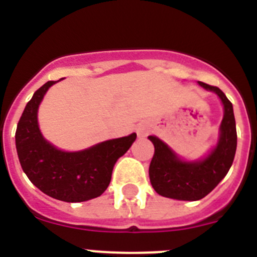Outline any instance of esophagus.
Listing matches in <instances>:
<instances>
[{
    "instance_id": "esophagus-1",
    "label": "esophagus",
    "mask_w": 257,
    "mask_h": 257,
    "mask_svg": "<svg viewBox=\"0 0 257 257\" xmlns=\"http://www.w3.org/2000/svg\"><path fill=\"white\" fill-rule=\"evenodd\" d=\"M138 133H139V135H145V133H147V131H145L144 128H139V131H138Z\"/></svg>"
}]
</instances>
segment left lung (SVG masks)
Instances as JSON below:
<instances>
[{
  "instance_id": "obj_1",
  "label": "left lung",
  "mask_w": 257,
  "mask_h": 257,
  "mask_svg": "<svg viewBox=\"0 0 257 257\" xmlns=\"http://www.w3.org/2000/svg\"><path fill=\"white\" fill-rule=\"evenodd\" d=\"M206 90L216 92L224 104V118L220 126V140L205 160L184 162L163 142L149 136L154 145V154L149 166L152 187L160 196L180 201H198L206 197L225 178L237 149L233 105L216 86L198 82Z\"/></svg>"
}]
</instances>
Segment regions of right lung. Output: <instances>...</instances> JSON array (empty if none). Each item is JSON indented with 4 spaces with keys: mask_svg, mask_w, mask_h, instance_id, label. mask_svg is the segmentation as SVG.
Returning <instances> with one entry per match:
<instances>
[{
    "mask_svg": "<svg viewBox=\"0 0 257 257\" xmlns=\"http://www.w3.org/2000/svg\"><path fill=\"white\" fill-rule=\"evenodd\" d=\"M54 83L49 81L38 88L18 122L15 143L20 165L32 184L52 198L64 202L96 198L108 188L114 163L128 151L136 134L81 152L56 149L44 139L37 122L38 105Z\"/></svg>",
    "mask_w": 257,
    "mask_h": 257,
    "instance_id": "1",
    "label": "right lung"
}]
</instances>
